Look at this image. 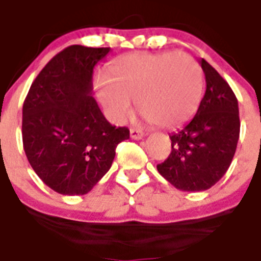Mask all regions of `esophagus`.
<instances>
[{"mask_svg": "<svg viewBox=\"0 0 261 261\" xmlns=\"http://www.w3.org/2000/svg\"><path fill=\"white\" fill-rule=\"evenodd\" d=\"M130 137L133 140H141L144 137V132L139 128H132L130 129Z\"/></svg>", "mask_w": 261, "mask_h": 261, "instance_id": "1", "label": "esophagus"}]
</instances>
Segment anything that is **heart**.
<instances>
[{
	"instance_id": "obj_1",
	"label": "heart",
	"mask_w": 261,
	"mask_h": 261,
	"mask_svg": "<svg viewBox=\"0 0 261 261\" xmlns=\"http://www.w3.org/2000/svg\"><path fill=\"white\" fill-rule=\"evenodd\" d=\"M112 79L95 82L98 98L113 122L132 114L135 100L145 117L174 128L196 113L203 95V72L195 58L177 53H132L113 64Z\"/></svg>"
}]
</instances>
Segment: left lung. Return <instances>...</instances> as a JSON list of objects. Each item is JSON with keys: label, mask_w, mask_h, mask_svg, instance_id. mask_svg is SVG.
Returning <instances> with one entry per match:
<instances>
[{"label": "left lung", "mask_w": 261, "mask_h": 261, "mask_svg": "<svg viewBox=\"0 0 261 261\" xmlns=\"http://www.w3.org/2000/svg\"><path fill=\"white\" fill-rule=\"evenodd\" d=\"M204 94L196 116L171 133V152L158 165L159 174L179 191L201 192L215 185L233 161L238 137V100L225 79L205 60Z\"/></svg>", "instance_id": "left-lung-1"}]
</instances>
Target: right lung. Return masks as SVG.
Returning a JSON list of instances; mask_svg holds the SVG:
<instances>
[{
  "label": "right lung",
  "instance_id": "right-lung-1",
  "mask_svg": "<svg viewBox=\"0 0 261 261\" xmlns=\"http://www.w3.org/2000/svg\"><path fill=\"white\" fill-rule=\"evenodd\" d=\"M110 47L73 44L47 62L23 105V145L31 167L61 195H86L106 174L128 128H116L92 96L95 65Z\"/></svg>",
  "mask_w": 261,
  "mask_h": 261
}]
</instances>
